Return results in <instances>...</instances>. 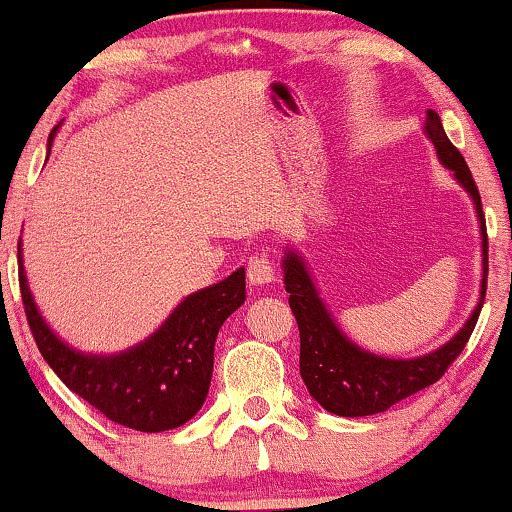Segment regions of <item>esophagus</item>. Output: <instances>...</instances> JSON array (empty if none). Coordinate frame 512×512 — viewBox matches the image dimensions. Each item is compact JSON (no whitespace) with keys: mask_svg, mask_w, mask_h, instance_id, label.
I'll list each match as a JSON object with an SVG mask.
<instances>
[{"mask_svg":"<svg viewBox=\"0 0 512 512\" xmlns=\"http://www.w3.org/2000/svg\"><path fill=\"white\" fill-rule=\"evenodd\" d=\"M247 277H249V284L254 286H265L275 282V265H272V258L268 254L251 256Z\"/></svg>","mask_w":512,"mask_h":512,"instance_id":"esophagus-1","label":"esophagus"}]
</instances>
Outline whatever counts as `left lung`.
Here are the masks:
<instances>
[{"label":"left lung","mask_w":512,"mask_h":512,"mask_svg":"<svg viewBox=\"0 0 512 512\" xmlns=\"http://www.w3.org/2000/svg\"><path fill=\"white\" fill-rule=\"evenodd\" d=\"M424 130L436 146V153L454 179L471 193L475 212H478L482 230V286L480 303L461 331L436 352L417 356V359H387L356 347L347 335L335 326L331 312L321 303L314 282L307 272L303 258L296 251L284 256V284L289 296L293 317L300 331V377L307 384L314 401L321 408L340 417H366L389 410L403 398L431 387L445 375L454 359L464 352L475 324H478L482 303L487 293V226L482 214V202L473 174L468 170L464 156L447 139L443 123L436 111H426Z\"/></svg>","instance_id":"left-lung-1"}]
</instances>
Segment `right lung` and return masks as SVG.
Segmentation results:
<instances>
[{"instance_id": "add662e5", "label": "right lung", "mask_w": 512, "mask_h": 512, "mask_svg": "<svg viewBox=\"0 0 512 512\" xmlns=\"http://www.w3.org/2000/svg\"><path fill=\"white\" fill-rule=\"evenodd\" d=\"M55 128L48 137L51 153ZM18 282L41 356L74 394L128 429L158 433L186 424L205 403L219 328L247 298L244 268L181 300L163 326L128 352L81 354L65 345L34 305L18 242Z\"/></svg>"}]
</instances>
